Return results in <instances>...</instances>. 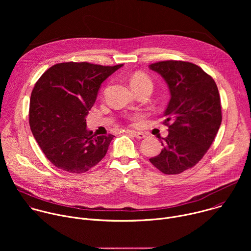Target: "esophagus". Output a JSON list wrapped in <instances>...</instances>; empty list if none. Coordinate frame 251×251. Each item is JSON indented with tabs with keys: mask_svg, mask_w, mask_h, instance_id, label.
Wrapping results in <instances>:
<instances>
[{
	"mask_svg": "<svg viewBox=\"0 0 251 251\" xmlns=\"http://www.w3.org/2000/svg\"><path fill=\"white\" fill-rule=\"evenodd\" d=\"M126 133L131 134L132 136H134V137H136V138H138V139H143V138H145V137H146V135H145L144 133H143V132H138V131L127 130V131H126Z\"/></svg>",
	"mask_w": 251,
	"mask_h": 251,
	"instance_id": "1",
	"label": "esophagus"
}]
</instances>
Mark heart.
Segmentation results:
<instances>
[{
	"label": "heart",
	"mask_w": 251,
	"mask_h": 251,
	"mask_svg": "<svg viewBox=\"0 0 251 251\" xmlns=\"http://www.w3.org/2000/svg\"><path fill=\"white\" fill-rule=\"evenodd\" d=\"M130 84L133 90H137L139 88H148L152 91L153 88V83L151 79L142 73L135 74L130 79Z\"/></svg>",
	"instance_id": "obj_1"
}]
</instances>
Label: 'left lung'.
<instances>
[{"label":"left lung","instance_id":"obj_1","mask_svg":"<svg viewBox=\"0 0 251 251\" xmlns=\"http://www.w3.org/2000/svg\"><path fill=\"white\" fill-rule=\"evenodd\" d=\"M168 84L171 99L164 112L169 134L161 153L150 162L167 175L181 174L197 165L212 144L222 124L218 86L198 65L181 60L152 63Z\"/></svg>","mask_w":251,"mask_h":251}]
</instances>
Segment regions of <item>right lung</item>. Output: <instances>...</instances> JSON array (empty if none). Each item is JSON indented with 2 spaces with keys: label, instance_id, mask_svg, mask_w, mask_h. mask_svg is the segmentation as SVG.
I'll use <instances>...</instances> for the list:
<instances>
[{
  "label": "right lung",
  "instance_id": "right-lung-1",
  "mask_svg": "<svg viewBox=\"0 0 251 251\" xmlns=\"http://www.w3.org/2000/svg\"><path fill=\"white\" fill-rule=\"evenodd\" d=\"M122 66L62 62L50 67L35 83L29 101V126L56 168L81 174L106 155L115 136L93 135L86 129L85 118L101 83Z\"/></svg>",
  "mask_w": 251,
  "mask_h": 251
}]
</instances>
